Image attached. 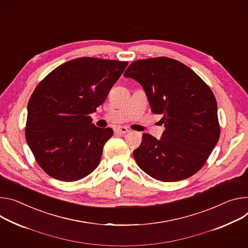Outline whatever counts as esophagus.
<instances>
[{"label":"esophagus","mask_w":248,"mask_h":248,"mask_svg":"<svg viewBox=\"0 0 248 248\" xmlns=\"http://www.w3.org/2000/svg\"><path fill=\"white\" fill-rule=\"evenodd\" d=\"M128 131H129L128 128L125 126H119L116 128V132H118V133H126Z\"/></svg>","instance_id":"34e87169"}]
</instances>
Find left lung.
Listing matches in <instances>:
<instances>
[{"mask_svg": "<svg viewBox=\"0 0 248 248\" xmlns=\"http://www.w3.org/2000/svg\"><path fill=\"white\" fill-rule=\"evenodd\" d=\"M124 76L141 85L152 112L162 116L165 127L160 140L144 133L133 151L140 169L162 182L181 181L197 173L220 133L210 87L188 66L168 57L134 61Z\"/></svg>", "mask_w": 248, "mask_h": 248, "instance_id": "left-lung-1", "label": "left lung"}]
</instances>
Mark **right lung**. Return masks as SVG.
I'll use <instances>...</instances> for the list:
<instances>
[{
	"label": "right lung",
	"mask_w": 248,
	"mask_h": 248,
	"mask_svg": "<svg viewBox=\"0 0 248 248\" xmlns=\"http://www.w3.org/2000/svg\"><path fill=\"white\" fill-rule=\"evenodd\" d=\"M127 62L81 57L65 62L35 88L28 105L27 142L38 165L54 179L77 181L99 165L114 133L92 124Z\"/></svg>",
	"instance_id": "obj_1"
}]
</instances>
